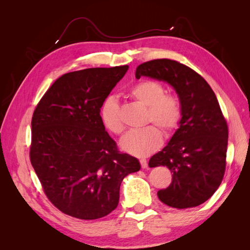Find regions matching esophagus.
I'll return each instance as SVG.
<instances>
[{"label":"esophagus","mask_w":250,"mask_h":250,"mask_svg":"<svg viewBox=\"0 0 250 250\" xmlns=\"http://www.w3.org/2000/svg\"><path fill=\"white\" fill-rule=\"evenodd\" d=\"M140 163H141V166H142L143 169H147L148 168V163H147V161L145 160V158H141Z\"/></svg>","instance_id":"obj_1"}]
</instances>
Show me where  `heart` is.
<instances>
[{"label": "heart", "instance_id": "obj_1", "mask_svg": "<svg viewBox=\"0 0 250 250\" xmlns=\"http://www.w3.org/2000/svg\"><path fill=\"white\" fill-rule=\"evenodd\" d=\"M128 95L147 107V122H153L166 133L177 127L181 118L178 98L165 94L164 86L153 80H142L133 84ZM100 116L106 129L119 134L124 126L120 118V106L115 98L109 97L101 106ZM163 134L157 127L149 125L128 131L121 140V148L135 156H146L161 146Z\"/></svg>", "mask_w": 250, "mask_h": 250}]
</instances>
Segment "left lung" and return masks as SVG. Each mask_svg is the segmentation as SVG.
I'll return each mask as SVG.
<instances>
[{"instance_id": "1", "label": "left lung", "mask_w": 250, "mask_h": 250, "mask_svg": "<svg viewBox=\"0 0 250 250\" xmlns=\"http://www.w3.org/2000/svg\"><path fill=\"white\" fill-rule=\"evenodd\" d=\"M142 76L167 82L181 105L179 127L149 167L166 166L172 183L157 192L175 208L200 206L210 198L223 179L229 129L217 97L208 83L190 67L171 59H155L137 67Z\"/></svg>"}]
</instances>
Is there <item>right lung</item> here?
I'll use <instances>...</instances> for the list:
<instances>
[{
    "label": "right lung",
    "mask_w": 250,
    "mask_h": 250,
    "mask_svg": "<svg viewBox=\"0 0 250 250\" xmlns=\"http://www.w3.org/2000/svg\"><path fill=\"white\" fill-rule=\"evenodd\" d=\"M128 65L95 67L59 77L32 118L30 160L43 192L62 213L83 220L118 207L120 187L138 172V158L120 153L100 108Z\"/></svg>",
    "instance_id": "add662e5"
}]
</instances>
